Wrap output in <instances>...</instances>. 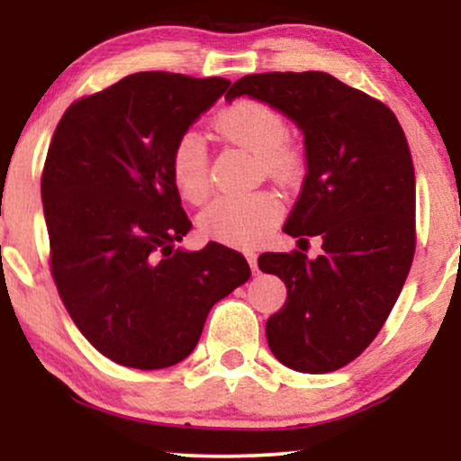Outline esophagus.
Returning <instances> with one entry per match:
<instances>
[{
	"label": "esophagus",
	"instance_id": "esophagus-1",
	"mask_svg": "<svg viewBox=\"0 0 461 461\" xmlns=\"http://www.w3.org/2000/svg\"><path fill=\"white\" fill-rule=\"evenodd\" d=\"M245 258H248L249 267L251 270H254V275L258 273V254H254V251H245Z\"/></svg>",
	"mask_w": 461,
	"mask_h": 461
}]
</instances>
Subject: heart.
Instances as JSON below:
<instances>
[{"instance_id": "b5f03b06", "label": "heart", "mask_w": 461, "mask_h": 461, "mask_svg": "<svg viewBox=\"0 0 461 461\" xmlns=\"http://www.w3.org/2000/svg\"><path fill=\"white\" fill-rule=\"evenodd\" d=\"M216 131L224 140L256 155L262 172L273 178L292 180L300 172L298 150L285 142V119L268 104L237 100L216 117ZM169 176L182 199L191 203L205 199L210 191L207 153L194 131H186L176 140L169 157ZM281 210L279 197L268 191L220 197L201 212L199 229L213 241L254 245L275 229Z\"/></svg>"}]
</instances>
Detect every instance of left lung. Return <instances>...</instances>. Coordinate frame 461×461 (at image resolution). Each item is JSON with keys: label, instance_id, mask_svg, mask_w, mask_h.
Returning <instances> with one entry per match:
<instances>
[{"label": "left lung", "instance_id": "1", "mask_svg": "<svg viewBox=\"0 0 461 461\" xmlns=\"http://www.w3.org/2000/svg\"><path fill=\"white\" fill-rule=\"evenodd\" d=\"M249 96L304 136L306 178L283 230L321 239V256L262 254L258 267L285 283L267 321L270 352L289 369L327 374L374 342L415 251V172L407 138L380 100L330 73H260L226 100Z\"/></svg>", "mask_w": 461, "mask_h": 461}]
</instances>
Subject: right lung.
Wrapping results in <instances>:
<instances>
[{
  "instance_id": "1",
  "label": "right lung",
  "mask_w": 461,
  "mask_h": 461,
  "mask_svg": "<svg viewBox=\"0 0 461 461\" xmlns=\"http://www.w3.org/2000/svg\"><path fill=\"white\" fill-rule=\"evenodd\" d=\"M229 86L134 73L73 103L56 125L41 176L52 275L87 342L123 367L186 358L212 306L251 275L222 243L176 248L193 224L169 157Z\"/></svg>"
}]
</instances>
